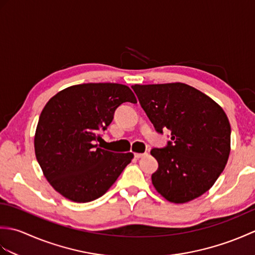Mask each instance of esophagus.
<instances>
[{
    "instance_id": "1",
    "label": "esophagus",
    "mask_w": 255,
    "mask_h": 255,
    "mask_svg": "<svg viewBox=\"0 0 255 255\" xmlns=\"http://www.w3.org/2000/svg\"><path fill=\"white\" fill-rule=\"evenodd\" d=\"M148 155V153L145 152V153H134V156H136L137 159H141V158H144V156H147Z\"/></svg>"
}]
</instances>
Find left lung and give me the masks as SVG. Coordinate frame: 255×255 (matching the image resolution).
Listing matches in <instances>:
<instances>
[{
  "label": "left lung",
  "instance_id": "1",
  "mask_svg": "<svg viewBox=\"0 0 255 255\" xmlns=\"http://www.w3.org/2000/svg\"><path fill=\"white\" fill-rule=\"evenodd\" d=\"M159 133L171 141L153 148L159 167L151 178L162 196L183 204L206 193L223 173L230 153V124L217 103L184 83L132 85Z\"/></svg>",
  "mask_w": 255,
  "mask_h": 255
}]
</instances>
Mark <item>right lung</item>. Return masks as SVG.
<instances>
[{
  "instance_id": "obj_1",
  "label": "right lung",
  "mask_w": 255,
  "mask_h": 255,
  "mask_svg": "<svg viewBox=\"0 0 255 255\" xmlns=\"http://www.w3.org/2000/svg\"><path fill=\"white\" fill-rule=\"evenodd\" d=\"M132 91L117 83H86L62 90L47 103L38 121L35 153L45 177L62 196L88 203L104 195L133 154L102 149L96 141Z\"/></svg>"
}]
</instances>
